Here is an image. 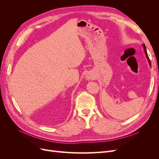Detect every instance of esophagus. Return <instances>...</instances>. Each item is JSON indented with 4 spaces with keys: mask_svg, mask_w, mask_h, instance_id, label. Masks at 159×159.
<instances>
[{
    "mask_svg": "<svg viewBox=\"0 0 159 159\" xmlns=\"http://www.w3.org/2000/svg\"><path fill=\"white\" fill-rule=\"evenodd\" d=\"M93 75L91 74V73H88L87 74H86L85 75V79L88 80H91L93 78Z\"/></svg>",
    "mask_w": 159,
    "mask_h": 159,
    "instance_id": "34e87169",
    "label": "esophagus"
}]
</instances>
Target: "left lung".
Listing matches in <instances>:
<instances>
[{
	"mask_svg": "<svg viewBox=\"0 0 159 159\" xmlns=\"http://www.w3.org/2000/svg\"><path fill=\"white\" fill-rule=\"evenodd\" d=\"M143 49H144V52H145V54L146 57H147V60H148V64H149V65H150V66H151V61H150V60H149V58H148V54H147V49H146L145 45V44H143Z\"/></svg>",
	"mask_w": 159,
	"mask_h": 159,
	"instance_id": "obj_1",
	"label": "left lung"
}]
</instances>
